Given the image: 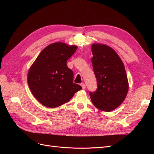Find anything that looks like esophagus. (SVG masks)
I'll return each instance as SVG.
<instances>
[{
	"label": "esophagus",
	"mask_w": 154,
	"mask_h": 154,
	"mask_svg": "<svg viewBox=\"0 0 154 154\" xmlns=\"http://www.w3.org/2000/svg\"><path fill=\"white\" fill-rule=\"evenodd\" d=\"M81 86H82V87L83 89H85L86 86H85V83H81Z\"/></svg>",
	"instance_id": "obj_1"
}]
</instances>
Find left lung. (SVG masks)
<instances>
[{"mask_svg":"<svg viewBox=\"0 0 154 154\" xmlns=\"http://www.w3.org/2000/svg\"><path fill=\"white\" fill-rule=\"evenodd\" d=\"M91 50L97 89L90 92L91 99L96 108L110 112L123 103L128 91L124 64L117 53L109 45L94 43L91 45Z\"/></svg>","mask_w":154,"mask_h":154,"instance_id":"left-lung-1","label":"left lung"}]
</instances>
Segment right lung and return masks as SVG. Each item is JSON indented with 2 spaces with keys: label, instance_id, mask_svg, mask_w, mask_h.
<instances>
[{
  "label": "right lung",
  "instance_id": "1",
  "mask_svg": "<svg viewBox=\"0 0 154 154\" xmlns=\"http://www.w3.org/2000/svg\"><path fill=\"white\" fill-rule=\"evenodd\" d=\"M77 48L63 42L51 44L41 51L30 67L27 83L32 95L45 106H61L82 89L73 83V72L67 66V60Z\"/></svg>",
  "mask_w": 154,
  "mask_h": 154
}]
</instances>
